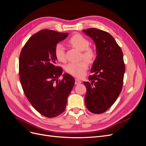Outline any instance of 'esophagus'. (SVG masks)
<instances>
[{"mask_svg":"<svg viewBox=\"0 0 146 146\" xmlns=\"http://www.w3.org/2000/svg\"><path fill=\"white\" fill-rule=\"evenodd\" d=\"M82 83V81L80 80H79L78 78H76V80H75V83L76 85H78V84H80Z\"/></svg>","mask_w":146,"mask_h":146,"instance_id":"34e87169","label":"esophagus"}]
</instances>
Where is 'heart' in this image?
<instances>
[{
	"instance_id": "heart-1",
	"label": "heart",
	"mask_w": 146,
	"mask_h": 146,
	"mask_svg": "<svg viewBox=\"0 0 146 146\" xmlns=\"http://www.w3.org/2000/svg\"><path fill=\"white\" fill-rule=\"evenodd\" d=\"M68 42L70 45L76 48L78 50L82 51V57L92 63L96 56V50L93 48L89 47L90 41L80 34H76L70 38ZM54 54L56 58L61 62L66 61L65 48L62 44H56L54 48ZM88 69V64L85 60H82L77 63H70L66 65L65 69L68 74L72 76L82 78L85 76Z\"/></svg>"
}]
</instances>
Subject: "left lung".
Instances as JSON below:
<instances>
[{
	"label": "left lung",
	"mask_w": 146,
	"mask_h": 146,
	"mask_svg": "<svg viewBox=\"0 0 146 146\" xmlns=\"http://www.w3.org/2000/svg\"><path fill=\"white\" fill-rule=\"evenodd\" d=\"M94 41L97 56L92 65L85 102L94 114L103 113L115 102L122 89L125 67L123 53L115 39L107 32L96 28L83 30Z\"/></svg>",
	"instance_id": "1"
}]
</instances>
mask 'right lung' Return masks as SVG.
<instances>
[{"label":"right lung","instance_id":"1","mask_svg":"<svg viewBox=\"0 0 146 146\" xmlns=\"http://www.w3.org/2000/svg\"><path fill=\"white\" fill-rule=\"evenodd\" d=\"M68 33L44 29L31 36L22 48L19 61L20 82L33 108L42 116L54 117L64 112L74 85L72 76L56 66L55 45Z\"/></svg>","mask_w":146,"mask_h":146}]
</instances>
